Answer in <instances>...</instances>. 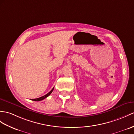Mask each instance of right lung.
<instances>
[{
	"instance_id": "1",
	"label": "right lung",
	"mask_w": 134,
	"mask_h": 134,
	"mask_svg": "<svg viewBox=\"0 0 134 134\" xmlns=\"http://www.w3.org/2000/svg\"><path fill=\"white\" fill-rule=\"evenodd\" d=\"M53 89H54V87H53V89H52L48 93H47V94H45V96H44L41 97H40V98H36V99H31V100H34V101H40V100H43V99H44L45 98H46L47 97H48L50 95V94L52 93V92H53Z\"/></svg>"
}]
</instances>
